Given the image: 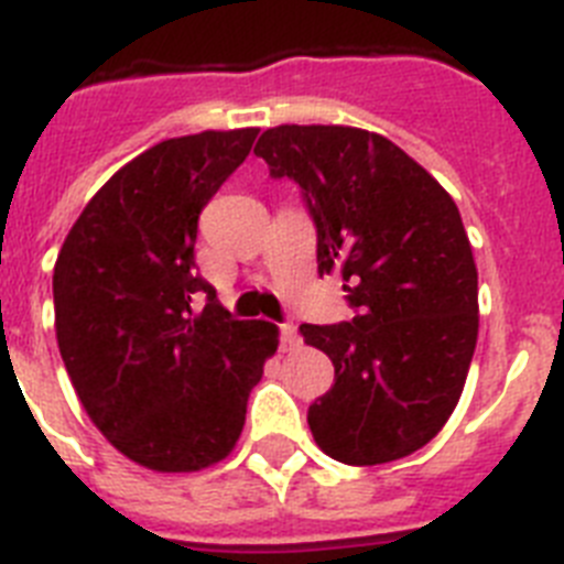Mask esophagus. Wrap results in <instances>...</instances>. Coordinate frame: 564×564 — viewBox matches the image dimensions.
Instances as JSON below:
<instances>
[{"mask_svg":"<svg viewBox=\"0 0 564 564\" xmlns=\"http://www.w3.org/2000/svg\"><path fill=\"white\" fill-rule=\"evenodd\" d=\"M279 338H282V347H285V350H293V347H299V341H302L296 325H291V322L279 325Z\"/></svg>","mask_w":564,"mask_h":564,"instance_id":"1","label":"esophagus"}]
</instances>
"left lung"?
<instances>
[{
  "label": "left lung",
  "mask_w": 564,
  "mask_h": 564,
  "mask_svg": "<svg viewBox=\"0 0 564 564\" xmlns=\"http://www.w3.org/2000/svg\"><path fill=\"white\" fill-rule=\"evenodd\" d=\"M291 177L316 223L318 273L338 271L356 316L302 325L333 387L307 410L318 449L378 466L432 441L460 401L477 344V265L460 212L383 134L282 123L253 149Z\"/></svg>",
  "instance_id": "left-lung-1"
}]
</instances>
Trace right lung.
Instances as JSON below:
<instances>
[{
  "instance_id": "1",
  "label": "right lung",
  "mask_w": 564,
  "mask_h": 564,
  "mask_svg": "<svg viewBox=\"0 0 564 564\" xmlns=\"http://www.w3.org/2000/svg\"><path fill=\"white\" fill-rule=\"evenodd\" d=\"M259 129L147 149L73 223L56 268V338L76 395L115 449L152 471H200L237 446L248 395L279 347L197 273V220Z\"/></svg>"
}]
</instances>
